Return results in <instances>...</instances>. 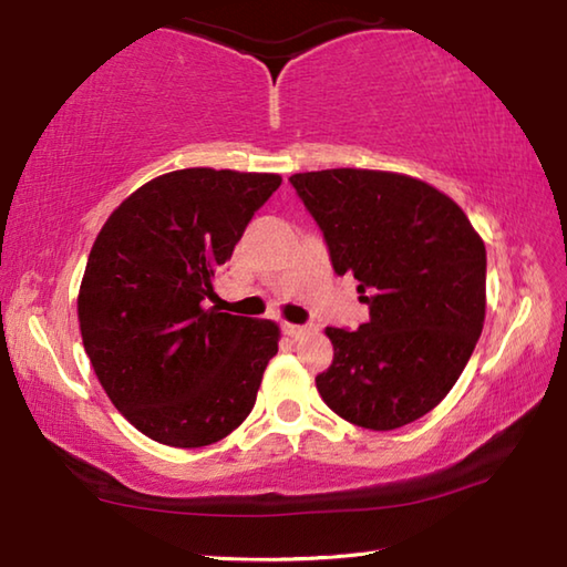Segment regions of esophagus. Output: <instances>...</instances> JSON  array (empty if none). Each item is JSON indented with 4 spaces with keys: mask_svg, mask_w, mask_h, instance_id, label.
Returning <instances> with one entry per match:
<instances>
[{
    "mask_svg": "<svg viewBox=\"0 0 567 567\" xmlns=\"http://www.w3.org/2000/svg\"><path fill=\"white\" fill-rule=\"evenodd\" d=\"M284 333H286L288 338L298 340V338H303V336L311 333V328H308V326H296V323H284Z\"/></svg>",
    "mask_w": 567,
    "mask_h": 567,
    "instance_id": "esophagus-1",
    "label": "esophagus"
}]
</instances>
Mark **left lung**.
<instances>
[{"label":"left lung","instance_id":"obj_1","mask_svg":"<svg viewBox=\"0 0 567 567\" xmlns=\"http://www.w3.org/2000/svg\"><path fill=\"white\" fill-rule=\"evenodd\" d=\"M338 276L358 279L370 320L326 328L333 362L316 378L346 422L390 432L440 404L486 316V247L464 209L422 179L336 167L291 175Z\"/></svg>","mask_w":567,"mask_h":567}]
</instances>
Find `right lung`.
Wrapping results in <instances>:
<instances>
[{"mask_svg": "<svg viewBox=\"0 0 567 567\" xmlns=\"http://www.w3.org/2000/svg\"><path fill=\"white\" fill-rule=\"evenodd\" d=\"M279 185L274 173L175 169L123 199L93 241L79 291L83 348L115 410L159 444H215L254 408L281 330L207 298Z\"/></svg>", "mask_w": 567, "mask_h": 567, "instance_id": "add662e5", "label": "right lung"}]
</instances>
